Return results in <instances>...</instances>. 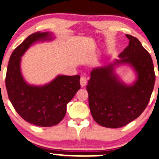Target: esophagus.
<instances>
[{
	"label": "esophagus",
	"mask_w": 159,
	"mask_h": 159,
	"mask_svg": "<svg viewBox=\"0 0 159 159\" xmlns=\"http://www.w3.org/2000/svg\"><path fill=\"white\" fill-rule=\"evenodd\" d=\"M86 84H87V80L86 78H85L84 76H81V78H80V86H81L82 88L84 87L86 85Z\"/></svg>",
	"instance_id": "1"
}]
</instances>
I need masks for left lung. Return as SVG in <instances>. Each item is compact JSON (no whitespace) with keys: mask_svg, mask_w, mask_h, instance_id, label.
<instances>
[{"mask_svg":"<svg viewBox=\"0 0 159 159\" xmlns=\"http://www.w3.org/2000/svg\"><path fill=\"white\" fill-rule=\"evenodd\" d=\"M129 43L112 63L94 68L86 89L92 116L103 127L116 129L129 124L145 110L155 83L152 58L141 42L125 35ZM128 65L137 79L131 84L122 82L115 71L117 66Z\"/></svg>","mask_w":159,"mask_h":159,"instance_id":"left-lung-1","label":"left lung"}]
</instances>
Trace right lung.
<instances>
[{
	"instance_id": "right-lung-1",
	"label": "right lung",
	"mask_w": 159,
	"mask_h": 159,
	"mask_svg": "<svg viewBox=\"0 0 159 159\" xmlns=\"http://www.w3.org/2000/svg\"><path fill=\"white\" fill-rule=\"evenodd\" d=\"M54 39L50 32L30 35L12 53L7 68L6 86L12 105L23 119L38 126L49 127L61 121L67 103L80 88L79 75H58L41 86L29 84L23 78L21 57L33 44Z\"/></svg>"
}]
</instances>
